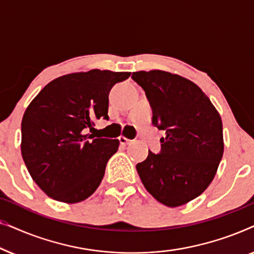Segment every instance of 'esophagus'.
<instances>
[{
	"label": "esophagus",
	"instance_id": "34e87169",
	"mask_svg": "<svg viewBox=\"0 0 254 254\" xmlns=\"http://www.w3.org/2000/svg\"><path fill=\"white\" fill-rule=\"evenodd\" d=\"M119 142L121 144H128V143H130V140H128V138H126L125 136H120Z\"/></svg>",
	"mask_w": 254,
	"mask_h": 254
}]
</instances>
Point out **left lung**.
I'll return each instance as SVG.
<instances>
[{
    "instance_id": "obj_1",
    "label": "left lung",
    "mask_w": 254,
    "mask_h": 254,
    "mask_svg": "<svg viewBox=\"0 0 254 254\" xmlns=\"http://www.w3.org/2000/svg\"><path fill=\"white\" fill-rule=\"evenodd\" d=\"M152 110L151 123L166 136L161 151L136 164L145 190L168 207L199 196L209 186L223 156L222 120L193 82L162 70L133 72Z\"/></svg>"
}]
</instances>
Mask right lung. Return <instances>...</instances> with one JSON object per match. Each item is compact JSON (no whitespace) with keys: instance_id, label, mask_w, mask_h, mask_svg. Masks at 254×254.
I'll return each instance as SVG.
<instances>
[{"instance_id":"add662e5","label":"right lung","mask_w":254,"mask_h":254,"mask_svg":"<svg viewBox=\"0 0 254 254\" xmlns=\"http://www.w3.org/2000/svg\"><path fill=\"white\" fill-rule=\"evenodd\" d=\"M130 72L93 70L61 76L45 86L22 120V156L52 199L75 203L97 190L119 141L97 137L96 119L109 120V93Z\"/></svg>"}]
</instances>
